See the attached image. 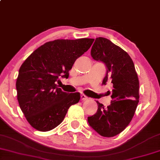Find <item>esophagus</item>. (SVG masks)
<instances>
[{"mask_svg": "<svg viewBox=\"0 0 160 160\" xmlns=\"http://www.w3.org/2000/svg\"><path fill=\"white\" fill-rule=\"evenodd\" d=\"M88 97H86V95L84 94L81 95V100H82V101H85V100H88Z\"/></svg>", "mask_w": 160, "mask_h": 160, "instance_id": "esophagus-1", "label": "esophagus"}]
</instances>
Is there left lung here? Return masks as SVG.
Returning a JSON list of instances; mask_svg holds the SVG:
<instances>
[{"label":"left lung","instance_id":"8db88e82","mask_svg":"<svg viewBox=\"0 0 160 160\" xmlns=\"http://www.w3.org/2000/svg\"><path fill=\"white\" fill-rule=\"evenodd\" d=\"M96 61L107 67L102 84L112 83V101L107 108L97 102V112L88 117L90 126L101 136L114 137L124 130L135 115L139 102V80L128 53L109 39L98 37L91 50Z\"/></svg>","mask_w":160,"mask_h":160}]
</instances>
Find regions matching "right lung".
Returning <instances> with one entry per match:
<instances>
[{
  "label": "right lung",
  "instance_id": "add662e5",
  "mask_svg": "<svg viewBox=\"0 0 160 160\" xmlns=\"http://www.w3.org/2000/svg\"><path fill=\"white\" fill-rule=\"evenodd\" d=\"M93 39H56L34 50L19 70L18 100L28 122L41 132L58 126L70 106L80 101L79 92H63L56 82L69 78L77 58L84 54Z\"/></svg>",
  "mask_w": 160,
  "mask_h": 160
}]
</instances>
